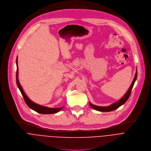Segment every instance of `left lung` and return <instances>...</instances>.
<instances>
[{
  "label": "left lung",
  "mask_w": 151,
  "mask_h": 151,
  "mask_svg": "<svg viewBox=\"0 0 151 151\" xmlns=\"http://www.w3.org/2000/svg\"><path fill=\"white\" fill-rule=\"evenodd\" d=\"M137 70H136V72L134 77V79L132 81V84L130 85L129 88L128 89V90L127 91V92L125 93V95L120 99L119 100L117 101L116 102L111 104L109 106H97V105H95L92 104H91L90 102H89L90 104V106H91L92 108H93L95 110H97L98 111H101V112H109V111H112L114 110H115L116 109L118 108L119 106H121L122 105H123V104H124L126 101L128 100V99L130 97L132 90L133 88V87L134 86V84L137 78Z\"/></svg>",
  "instance_id": "8db88e82"
}]
</instances>
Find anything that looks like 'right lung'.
Returning a JSON list of instances; mask_svg holds the SVG:
<instances>
[{"instance_id":"obj_1","label":"right lung","mask_w":151,"mask_h":151,"mask_svg":"<svg viewBox=\"0 0 151 151\" xmlns=\"http://www.w3.org/2000/svg\"><path fill=\"white\" fill-rule=\"evenodd\" d=\"M16 64H17V74H16V81H17V84L18 88L19 89L20 92L24 98V99L26 103V104L28 105V106L31 108L32 109L34 110L35 111L42 114H55L58 112L59 111H61L64 107L62 108H49L47 106H42L40 105H39L34 102H33L31 99H29L28 97L26 95L25 92H24V90L19 83V79H18V56L16 60Z\"/></svg>"}]
</instances>
